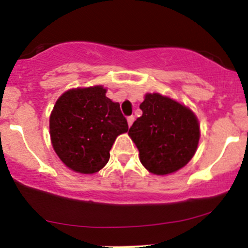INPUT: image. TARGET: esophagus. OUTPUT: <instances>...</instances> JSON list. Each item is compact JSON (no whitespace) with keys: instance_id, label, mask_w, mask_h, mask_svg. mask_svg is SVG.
<instances>
[{"instance_id":"34e87169","label":"esophagus","mask_w":248,"mask_h":248,"mask_svg":"<svg viewBox=\"0 0 248 248\" xmlns=\"http://www.w3.org/2000/svg\"><path fill=\"white\" fill-rule=\"evenodd\" d=\"M133 121H134V116H128V117H127V124H128L129 127L132 126Z\"/></svg>"}]
</instances>
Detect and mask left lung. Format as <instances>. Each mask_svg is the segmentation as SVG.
<instances>
[{
    "label": "left lung",
    "instance_id": "obj_1",
    "mask_svg": "<svg viewBox=\"0 0 248 248\" xmlns=\"http://www.w3.org/2000/svg\"><path fill=\"white\" fill-rule=\"evenodd\" d=\"M142 115L129 128L145 169L157 176L184 168L196 153L200 124L184 104L158 93H146L140 104Z\"/></svg>",
    "mask_w": 248,
    "mask_h": 248
}]
</instances>
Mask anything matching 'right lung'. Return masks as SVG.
Here are the masks:
<instances>
[{"label":"right lung","mask_w":248,"mask_h":248,"mask_svg":"<svg viewBox=\"0 0 248 248\" xmlns=\"http://www.w3.org/2000/svg\"><path fill=\"white\" fill-rule=\"evenodd\" d=\"M106 93L102 85L65 91L49 115L54 152L78 173L91 174L103 169L115 139L128 131L120 104Z\"/></svg>","instance_id":"right-lung-1"}]
</instances>
